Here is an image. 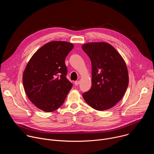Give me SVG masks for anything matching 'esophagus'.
Listing matches in <instances>:
<instances>
[{
	"label": "esophagus",
	"mask_w": 154,
	"mask_h": 154,
	"mask_svg": "<svg viewBox=\"0 0 154 154\" xmlns=\"http://www.w3.org/2000/svg\"><path fill=\"white\" fill-rule=\"evenodd\" d=\"M79 83H80V81H79V80L75 81V82H74V84H75V85H76V86L79 85Z\"/></svg>",
	"instance_id": "1"
}]
</instances>
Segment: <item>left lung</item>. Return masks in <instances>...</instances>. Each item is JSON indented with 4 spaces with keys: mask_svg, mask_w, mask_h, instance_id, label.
<instances>
[{
    "mask_svg": "<svg viewBox=\"0 0 154 154\" xmlns=\"http://www.w3.org/2000/svg\"><path fill=\"white\" fill-rule=\"evenodd\" d=\"M91 59L92 87L83 93L85 102L94 109H110L124 96L128 85L125 62L120 54L106 42H93L82 46Z\"/></svg>",
    "mask_w": 154,
    "mask_h": 154,
    "instance_id": "obj_1",
    "label": "left lung"
}]
</instances>
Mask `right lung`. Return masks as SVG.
Returning <instances> with one entry per match:
<instances>
[{"label":"right lung","mask_w":154,"mask_h":154,"mask_svg":"<svg viewBox=\"0 0 154 154\" xmlns=\"http://www.w3.org/2000/svg\"><path fill=\"white\" fill-rule=\"evenodd\" d=\"M72 43L53 41L40 48L24 69L23 81L29 100L39 109L52 112L60 107L72 88L67 79L65 58Z\"/></svg>","instance_id":"add662e5"}]
</instances>
